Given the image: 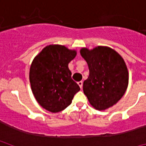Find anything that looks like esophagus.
<instances>
[{
	"mask_svg": "<svg viewBox=\"0 0 146 146\" xmlns=\"http://www.w3.org/2000/svg\"><path fill=\"white\" fill-rule=\"evenodd\" d=\"M77 84H78V86H80V88H82V81H80V82H77Z\"/></svg>",
	"mask_w": 146,
	"mask_h": 146,
	"instance_id": "obj_1",
	"label": "esophagus"
}]
</instances>
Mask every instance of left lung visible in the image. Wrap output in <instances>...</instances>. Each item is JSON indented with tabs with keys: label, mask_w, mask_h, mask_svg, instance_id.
I'll list each match as a JSON object with an SVG mask.
<instances>
[{
	"label": "left lung",
	"mask_w": 146,
	"mask_h": 146,
	"mask_svg": "<svg viewBox=\"0 0 146 146\" xmlns=\"http://www.w3.org/2000/svg\"><path fill=\"white\" fill-rule=\"evenodd\" d=\"M80 55L87 62L89 76L83 82V92L91 106L104 110L116 104L129 84V72L123 58L113 49L98 46L82 47Z\"/></svg>",
	"instance_id": "left-lung-1"
}]
</instances>
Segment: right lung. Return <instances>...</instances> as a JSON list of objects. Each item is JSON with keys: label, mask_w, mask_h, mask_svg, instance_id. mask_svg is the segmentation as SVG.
Here are the masks:
<instances>
[{"label": "right lung", "mask_w": 146, "mask_h": 146, "mask_svg": "<svg viewBox=\"0 0 146 146\" xmlns=\"http://www.w3.org/2000/svg\"><path fill=\"white\" fill-rule=\"evenodd\" d=\"M77 51L64 45L50 44L34 58L31 65L29 79L37 102L51 113L64 110L80 90L72 79L68 65Z\"/></svg>", "instance_id": "obj_1"}]
</instances>
